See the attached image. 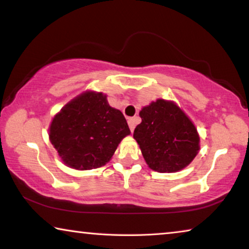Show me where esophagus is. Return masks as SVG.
Masks as SVG:
<instances>
[{
	"label": "esophagus",
	"instance_id": "1",
	"mask_svg": "<svg viewBox=\"0 0 249 249\" xmlns=\"http://www.w3.org/2000/svg\"><path fill=\"white\" fill-rule=\"evenodd\" d=\"M127 122H128L129 129H131V132H133V131H134V128H135V121H134V118H129Z\"/></svg>",
	"mask_w": 249,
	"mask_h": 249
}]
</instances>
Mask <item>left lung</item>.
I'll return each mask as SVG.
<instances>
[{
	"label": "left lung",
	"instance_id": "8db88e82",
	"mask_svg": "<svg viewBox=\"0 0 249 249\" xmlns=\"http://www.w3.org/2000/svg\"><path fill=\"white\" fill-rule=\"evenodd\" d=\"M140 116L133 136L152 170L177 172L190 164L199 151V135L176 104L158 99L143 107Z\"/></svg>",
	"mask_w": 249,
	"mask_h": 249
}]
</instances>
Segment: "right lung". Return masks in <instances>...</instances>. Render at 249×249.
Instances as JSON below:
<instances>
[{
	"mask_svg": "<svg viewBox=\"0 0 249 249\" xmlns=\"http://www.w3.org/2000/svg\"><path fill=\"white\" fill-rule=\"evenodd\" d=\"M129 133L124 115L108 105L106 95L86 91L55 115L49 137L65 164L91 170L105 165Z\"/></svg>",
	"mask_w": 249,
	"mask_h": 249,
	"instance_id": "add662e5",
	"label": "right lung"
}]
</instances>
